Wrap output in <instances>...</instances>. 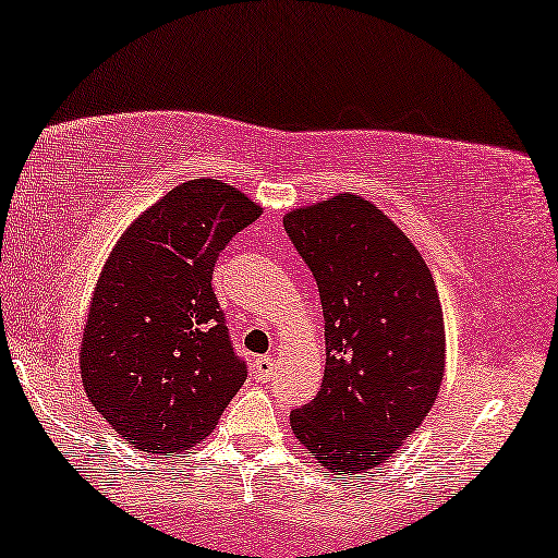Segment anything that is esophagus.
Segmentation results:
<instances>
[{"instance_id": "obj_1", "label": "esophagus", "mask_w": 558, "mask_h": 558, "mask_svg": "<svg viewBox=\"0 0 558 558\" xmlns=\"http://www.w3.org/2000/svg\"><path fill=\"white\" fill-rule=\"evenodd\" d=\"M274 371H277V361H274L271 355H264V357H256V363H254V373H256V378L258 380H271V376H274Z\"/></svg>"}]
</instances>
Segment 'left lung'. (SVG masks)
Masks as SVG:
<instances>
[{"label": "left lung", "instance_id": "left-lung-1", "mask_svg": "<svg viewBox=\"0 0 558 558\" xmlns=\"http://www.w3.org/2000/svg\"><path fill=\"white\" fill-rule=\"evenodd\" d=\"M284 228L317 281L327 355L323 386L289 424L319 468L357 475L393 457L437 401V284L407 233L361 195L289 210Z\"/></svg>", "mask_w": 558, "mask_h": 558}]
</instances>
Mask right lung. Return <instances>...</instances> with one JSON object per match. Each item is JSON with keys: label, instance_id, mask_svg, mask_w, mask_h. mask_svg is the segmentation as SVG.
I'll return each mask as SVG.
<instances>
[{"label": "right lung", "instance_id": "add662e5", "mask_svg": "<svg viewBox=\"0 0 558 558\" xmlns=\"http://www.w3.org/2000/svg\"><path fill=\"white\" fill-rule=\"evenodd\" d=\"M262 210L228 182L187 180L106 258L83 325L81 378L136 452L201 445L246 380L210 281L220 251Z\"/></svg>", "mask_w": 558, "mask_h": 558}]
</instances>
